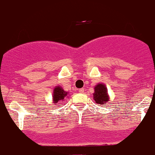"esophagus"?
<instances>
[{"instance_id":"esophagus-1","label":"esophagus","mask_w":155,"mask_h":155,"mask_svg":"<svg viewBox=\"0 0 155 155\" xmlns=\"http://www.w3.org/2000/svg\"><path fill=\"white\" fill-rule=\"evenodd\" d=\"M78 91H79L80 93H84V89H83V88H82V89H80Z\"/></svg>"}]
</instances>
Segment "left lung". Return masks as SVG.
Instances as JSON below:
<instances>
[{
	"instance_id": "obj_1",
	"label": "left lung",
	"mask_w": 155,
	"mask_h": 155,
	"mask_svg": "<svg viewBox=\"0 0 155 155\" xmlns=\"http://www.w3.org/2000/svg\"><path fill=\"white\" fill-rule=\"evenodd\" d=\"M93 96H94L93 98L95 101L96 104L99 105H104L105 103H107L109 100L107 88L104 84H98L96 85Z\"/></svg>"
}]
</instances>
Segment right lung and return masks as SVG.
<instances>
[{
	"label": "right lung",
	"instance_id": "obj_1",
	"mask_svg": "<svg viewBox=\"0 0 155 155\" xmlns=\"http://www.w3.org/2000/svg\"><path fill=\"white\" fill-rule=\"evenodd\" d=\"M69 91H66L63 89L61 86H58L54 88L53 91L52 100L54 104H58L61 101H64L66 97H68Z\"/></svg>",
	"mask_w": 155,
	"mask_h": 155
}]
</instances>
